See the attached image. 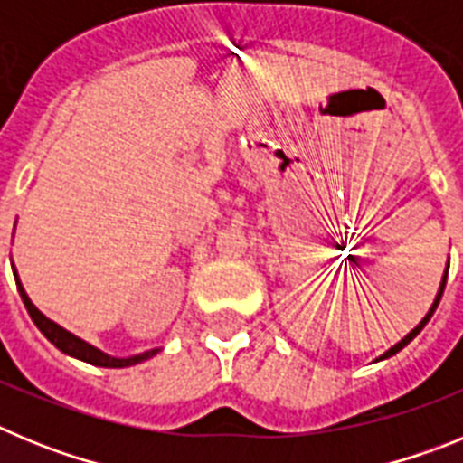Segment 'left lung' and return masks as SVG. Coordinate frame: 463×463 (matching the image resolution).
Wrapping results in <instances>:
<instances>
[{
    "label": "left lung",
    "instance_id": "left-lung-1",
    "mask_svg": "<svg viewBox=\"0 0 463 463\" xmlns=\"http://www.w3.org/2000/svg\"><path fill=\"white\" fill-rule=\"evenodd\" d=\"M448 269H449V267H448ZM448 269H445V276H443V282H440V289H439V294H436V301H433L431 310H429V313H427V315H424V320H422V322H420V325H417V326H415V329H412V331H411V334H408V336H406V338H403V341H399V343H396V345H394V347H390V350H387V353H384V354H383V357H380V359H387V357H392V354H396V353H399V350H403V347H406V345H408V343H411V341H412V338H415V336H417V334H420V331H422V329H424V325H427V322H429V320H431V315H433V310L439 308V304H440V297H443L445 282H448Z\"/></svg>",
    "mask_w": 463,
    "mask_h": 463
}]
</instances>
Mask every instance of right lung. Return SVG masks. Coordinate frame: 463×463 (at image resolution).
Instances as JSON below:
<instances>
[{
  "mask_svg": "<svg viewBox=\"0 0 463 463\" xmlns=\"http://www.w3.org/2000/svg\"><path fill=\"white\" fill-rule=\"evenodd\" d=\"M14 276H15V285H18L20 298H23V304H24V308H27V313H30L32 322L39 326L41 334H43V336H46L48 341L57 347V350H62V353L69 354V357H76V359H80V362L92 364V366H104V369H125V366H134V364L143 362V359H150L155 353H157V350H148V353L137 354V357H127V359L109 357V354H104L101 350L92 347L90 343L80 341L79 336H73V334H69L67 329H62L60 325H55L52 320H48L43 313H39V310H36V306L30 301V297L24 294L23 285H20V280H18V273L14 271Z\"/></svg>",
  "mask_w": 463,
  "mask_h": 463,
  "instance_id": "1",
  "label": "right lung"
}]
</instances>
